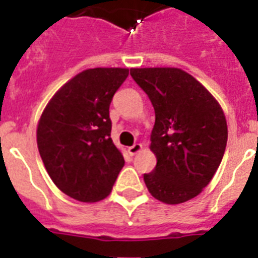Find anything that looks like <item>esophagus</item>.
<instances>
[{
    "mask_svg": "<svg viewBox=\"0 0 258 258\" xmlns=\"http://www.w3.org/2000/svg\"><path fill=\"white\" fill-rule=\"evenodd\" d=\"M143 149V146L141 145V143H135L134 146H131V147H128V153L130 155H135V154H138L141 150Z\"/></svg>",
    "mask_w": 258,
    "mask_h": 258,
    "instance_id": "1",
    "label": "esophagus"
}]
</instances>
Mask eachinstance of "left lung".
Instances as JSON below:
<instances>
[{
    "instance_id": "left-lung-1",
    "label": "left lung",
    "mask_w": 258,
    "mask_h": 258,
    "mask_svg": "<svg viewBox=\"0 0 258 258\" xmlns=\"http://www.w3.org/2000/svg\"><path fill=\"white\" fill-rule=\"evenodd\" d=\"M130 74L155 109L150 150L157 166L143 175L146 186L163 204H183L208 186L222 161L228 142L224 111L183 70L131 68Z\"/></svg>"
}]
</instances>
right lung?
<instances>
[{"label": "right lung", "instance_id": "add662e5", "mask_svg": "<svg viewBox=\"0 0 258 258\" xmlns=\"http://www.w3.org/2000/svg\"><path fill=\"white\" fill-rule=\"evenodd\" d=\"M128 68H91L64 84L42 111L37 147L53 183L71 198L109 196L124 158L111 139L109 104Z\"/></svg>", "mask_w": 258, "mask_h": 258}]
</instances>
